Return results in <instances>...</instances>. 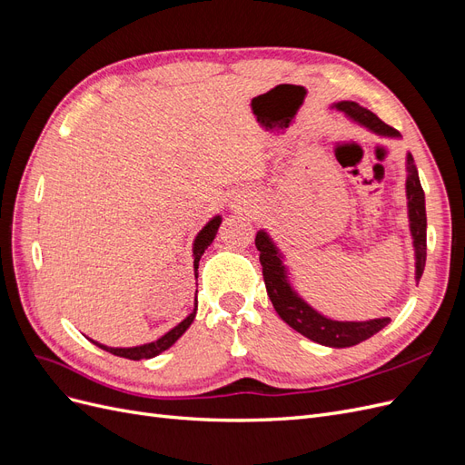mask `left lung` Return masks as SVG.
<instances>
[{"label":"left lung","instance_id":"obj_1","mask_svg":"<svg viewBox=\"0 0 465 465\" xmlns=\"http://www.w3.org/2000/svg\"><path fill=\"white\" fill-rule=\"evenodd\" d=\"M330 108L351 120L371 134L386 139H401L400 132L390 128L388 124L380 120L374 112L364 108L353 101L333 103ZM405 198H407V219H410V234L415 254V281L419 283L420 275L425 272L427 260V211H425V192L420 188V180L417 166L413 163L411 153H405ZM256 246L260 250L262 273L265 281L267 297L272 299L275 312L285 323L302 333L308 340L320 343L323 347L343 349L353 347L369 340L380 330H384L390 318L374 320H337L326 316L308 302L292 283V275L289 265L285 263V252L279 248L273 236L265 229L256 232Z\"/></svg>","mask_w":465,"mask_h":465}]
</instances>
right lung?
<instances>
[{
    "mask_svg": "<svg viewBox=\"0 0 465 465\" xmlns=\"http://www.w3.org/2000/svg\"><path fill=\"white\" fill-rule=\"evenodd\" d=\"M223 217L221 215H215L211 217L202 231L195 234L193 238V244H192V258H193V277L198 279V267H200V260L203 256V252L209 248V244L215 241L217 236V231H219V224H221ZM195 314H198V299H193V311L182 320L178 322L176 326L173 330H168L164 335H161L159 340H154L151 343H143V345H135V347H108L104 343H98L94 340H91V337H87V340L91 343H94L96 347H101L103 351H108V353L116 355V357H124V359H130V361H142V359H153L161 355L163 351H166L168 347H173L182 335H184V331L192 326V322L195 318Z\"/></svg>",
    "mask_w": 465,
    "mask_h": 465,
    "instance_id": "add662e5",
    "label": "right lung"
}]
</instances>
